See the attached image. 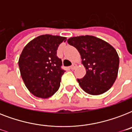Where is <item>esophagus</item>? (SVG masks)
Returning <instances> with one entry per match:
<instances>
[{
	"label": "esophagus",
	"mask_w": 132,
	"mask_h": 132,
	"mask_svg": "<svg viewBox=\"0 0 132 132\" xmlns=\"http://www.w3.org/2000/svg\"><path fill=\"white\" fill-rule=\"evenodd\" d=\"M75 68H76V65H75V64H72V66L70 67V68L71 70H74V69H75Z\"/></svg>",
	"instance_id": "obj_1"
}]
</instances>
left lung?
Returning <instances> with one entry per match:
<instances>
[{
	"mask_svg": "<svg viewBox=\"0 0 132 132\" xmlns=\"http://www.w3.org/2000/svg\"><path fill=\"white\" fill-rule=\"evenodd\" d=\"M68 43L78 50L86 74L77 79L88 94H101L112 86L118 75L119 57L112 46L92 36L72 37Z\"/></svg>",
	"mask_w": 132,
	"mask_h": 132,
	"instance_id": "obj_1",
	"label": "left lung"
}]
</instances>
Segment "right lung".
I'll return each instance as SVG.
<instances>
[{
    "instance_id": "add662e5",
    "label": "right lung",
    "mask_w": 132,
    "mask_h": 132,
    "mask_svg": "<svg viewBox=\"0 0 132 132\" xmlns=\"http://www.w3.org/2000/svg\"><path fill=\"white\" fill-rule=\"evenodd\" d=\"M66 38L42 35L29 42L22 51L18 65L26 87L34 96L46 98L53 95L60 86L65 72L57 50Z\"/></svg>"
}]
</instances>
